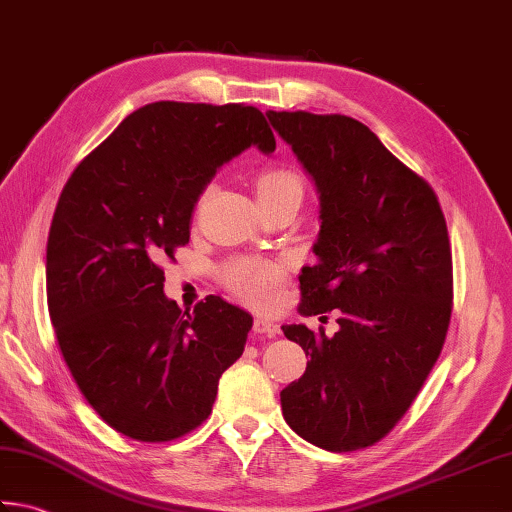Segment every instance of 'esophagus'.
I'll use <instances>...</instances> for the list:
<instances>
[{"instance_id":"obj_1","label":"esophagus","mask_w":512,"mask_h":512,"mask_svg":"<svg viewBox=\"0 0 512 512\" xmlns=\"http://www.w3.org/2000/svg\"><path fill=\"white\" fill-rule=\"evenodd\" d=\"M254 332L267 336V339H272V336H276L281 330H278V325H276L274 321H269V318L256 316V318H254Z\"/></svg>"}]
</instances>
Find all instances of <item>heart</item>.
<instances>
[{"mask_svg": "<svg viewBox=\"0 0 512 512\" xmlns=\"http://www.w3.org/2000/svg\"><path fill=\"white\" fill-rule=\"evenodd\" d=\"M260 205L303 198V180L289 169H265L256 176ZM287 276V265L267 258H236L223 267L220 281L231 296L254 307H265L276 298Z\"/></svg>", "mask_w": 512, "mask_h": 512, "instance_id": "1", "label": "heart"}]
</instances>
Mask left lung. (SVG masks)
Instances as JSON below:
<instances>
[{"instance_id":"8db88e82","label":"left lung","mask_w":512,"mask_h":512,"mask_svg":"<svg viewBox=\"0 0 512 512\" xmlns=\"http://www.w3.org/2000/svg\"><path fill=\"white\" fill-rule=\"evenodd\" d=\"M267 118L321 198L318 263L298 276V312L339 314L334 336L283 325L310 356L301 379L281 392L283 417L323 450L368 448L408 412L446 341V218L428 182L359 120L307 111Z\"/></svg>"}]
</instances>
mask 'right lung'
<instances>
[{
  "instance_id": "add662e5",
  "label": "right lung",
  "mask_w": 512,
  "mask_h": 512,
  "mask_svg": "<svg viewBox=\"0 0 512 512\" xmlns=\"http://www.w3.org/2000/svg\"><path fill=\"white\" fill-rule=\"evenodd\" d=\"M252 144L276 149L256 106L153 102L77 165L57 200L48 314L77 388L124 437L160 443L198 428L245 350L252 316L220 296L182 312L160 263L189 243L218 167Z\"/></svg>"
}]
</instances>
